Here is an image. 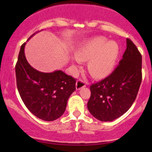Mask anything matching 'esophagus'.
I'll use <instances>...</instances> for the list:
<instances>
[{
	"instance_id": "34e87169",
	"label": "esophagus",
	"mask_w": 152,
	"mask_h": 152,
	"mask_svg": "<svg viewBox=\"0 0 152 152\" xmlns=\"http://www.w3.org/2000/svg\"><path fill=\"white\" fill-rule=\"evenodd\" d=\"M86 86V83L85 81H83L82 79H79L77 80L76 83V90H80L82 87H85Z\"/></svg>"
}]
</instances>
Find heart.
Here are the masks:
<instances>
[{
    "mask_svg": "<svg viewBox=\"0 0 152 152\" xmlns=\"http://www.w3.org/2000/svg\"><path fill=\"white\" fill-rule=\"evenodd\" d=\"M119 47L114 40L103 37L84 41L76 50V61H87V70L95 79H102L113 70L118 59Z\"/></svg>",
    "mask_w": 152,
    "mask_h": 152,
    "instance_id": "b5f03b06",
    "label": "heart"
}]
</instances>
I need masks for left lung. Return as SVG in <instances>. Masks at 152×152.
I'll return each instance as SVG.
<instances>
[{
  "label": "left lung",
  "instance_id": "1",
  "mask_svg": "<svg viewBox=\"0 0 152 152\" xmlns=\"http://www.w3.org/2000/svg\"><path fill=\"white\" fill-rule=\"evenodd\" d=\"M142 81V56L131 39L114 71L90 86L87 108L101 121H112L121 117L132 105Z\"/></svg>",
  "mask_w": 152,
  "mask_h": 152
}]
</instances>
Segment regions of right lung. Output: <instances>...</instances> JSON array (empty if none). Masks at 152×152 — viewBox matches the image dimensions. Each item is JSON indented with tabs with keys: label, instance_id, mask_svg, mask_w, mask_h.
I'll list each match as a JSON object with an SVG mask.
<instances>
[{
	"label": "right lung",
	"instance_id": "1",
	"mask_svg": "<svg viewBox=\"0 0 152 152\" xmlns=\"http://www.w3.org/2000/svg\"><path fill=\"white\" fill-rule=\"evenodd\" d=\"M25 45L26 42L21 45L15 65L18 92L32 114L45 121H52L65 113L67 100L76 90V81L62 70L42 73L35 70L27 62Z\"/></svg>",
	"mask_w": 152,
	"mask_h": 152
}]
</instances>
